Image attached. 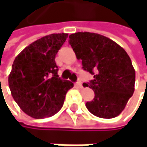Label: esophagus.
Masks as SVG:
<instances>
[{
	"mask_svg": "<svg viewBox=\"0 0 147 147\" xmlns=\"http://www.w3.org/2000/svg\"><path fill=\"white\" fill-rule=\"evenodd\" d=\"M76 86L78 87V88H82V82H77L76 83Z\"/></svg>",
	"mask_w": 147,
	"mask_h": 147,
	"instance_id": "1",
	"label": "esophagus"
}]
</instances>
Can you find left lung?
<instances>
[{"instance_id":"1","label":"left lung","mask_w":147,"mask_h":147,"mask_svg":"<svg viewBox=\"0 0 147 147\" xmlns=\"http://www.w3.org/2000/svg\"><path fill=\"white\" fill-rule=\"evenodd\" d=\"M69 37L83 70L94 75V79L85 83L95 94L86 103L88 110L101 118L116 117L134 91L135 71L129 56L114 41L100 34L76 32Z\"/></svg>"}]
</instances>
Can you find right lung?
Here are the masks:
<instances>
[{"mask_svg": "<svg viewBox=\"0 0 147 147\" xmlns=\"http://www.w3.org/2000/svg\"><path fill=\"white\" fill-rule=\"evenodd\" d=\"M68 34H51L26 47L15 58L8 76L11 94L28 116L40 119L56 114L74 84L58 76L55 56Z\"/></svg>", "mask_w": 147, "mask_h": 147, "instance_id": "add662e5", "label": "right lung"}]
</instances>
